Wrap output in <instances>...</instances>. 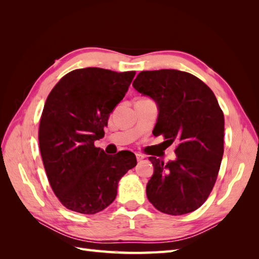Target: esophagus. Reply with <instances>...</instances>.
Returning a JSON list of instances; mask_svg holds the SVG:
<instances>
[{"instance_id": "esophagus-1", "label": "esophagus", "mask_w": 259, "mask_h": 259, "mask_svg": "<svg viewBox=\"0 0 259 259\" xmlns=\"http://www.w3.org/2000/svg\"><path fill=\"white\" fill-rule=\"evenodd\" d=\"M136 158H137V161H142V160L145 159V155H144L143 153L137 152V153H136Z\"/></svg>"}]
</instances>
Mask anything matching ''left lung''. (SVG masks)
I'll return each instance as SVG.
<instances>
[{"mask_svg": "<svg viewBox=\"0 0 259 259\" xmlns=\"http://www.w3.org/2000/svg\"><path fill=\"white\" fill-rule=\"evenodd\" d=\"M133 86L159 106L155 136L177 145L175 161L149 158L154 173L148 200L168 215L198 209L213 190L224 154L225 117L216 96L199 77L174 69L142 71Z\"/></svg>", "mask_w": 259, "mask_h": 259, "instance_id": "8db88e82", "label": "left lung"}]
</instances>
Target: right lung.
<instances>
[{"mask_svg":"<svg viewBox=\"0 0 259 259\" xmlns=\"http://www.w3.org/2000/svg\"><path fill=\"white\" fill-rule=\"evenodd\" d=\"M135 71L101 68L75 69L54 86L45 101L38 144L49 183L66 208L96 214L116 197L117 183L136 166L135 154L108 155L94 145Z\"/></svg>","mask_w":259,"mask_h":259,"instance_id":"1","label":"right lung"}]
</instances>
